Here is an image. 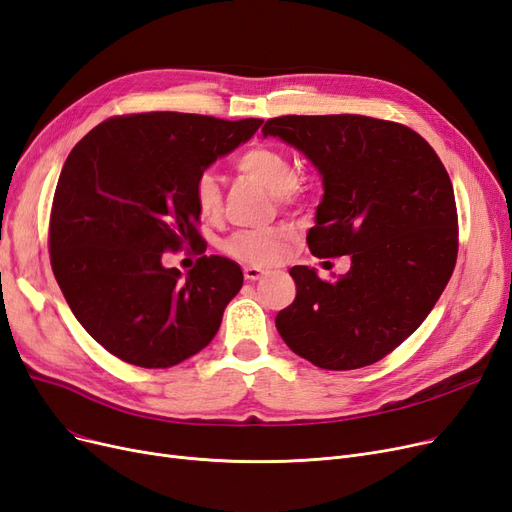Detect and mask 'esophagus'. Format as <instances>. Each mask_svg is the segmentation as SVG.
<instances>
[{
	"instance_id": "34e87169",
	"label": "esophagus",
	"mask_w": 512,
	"mask_h": 512,
	"mask_svg": "<svg viewBox=\"0 0 512 512\" xmlns=\"http://www.w3.org/2000/svg\"><path fill=\"white\" fill-rule=\"evenodd\" d=\"M243 275H245V279H248V281H258V279H262L267 273H264V271L258 269V267H245V269H243Z\"/></svg>"
}]
</instances>
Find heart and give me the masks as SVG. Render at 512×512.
<instances>
[{"mask_svg": "<svg viewBox=\"0 0 512 512\" xmlns=\"http://www.w3.org/2000/svg\"><path fill=\"white\" fill-rule=\"evenodd\" d=\"M235 167L239 173L267 188L279 201L288 203L294 197L296 169L284 152L269 146H252L237 156ZM192 195H195L201 216L214 218L220 214L222 186L214 173H201L195 180ZM281 241H284V235L279 231H239L226 239L224 252L239 262L269 267L281 258Z\"/></svg>", "mask_w": 512, "mask_h": 512, "instance_id": "heart-1", "label": "heart"}]
</instances>
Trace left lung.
I'll list each match as a JSON object with an SVG mask.
<instances>
[{
    "label": "left lung",
    "mask_w": 512,
    "mask_h": 512,
    "mask_svg": "<svg viewBox=\"0 0 512 512\" xmlns=\"http://www.w3.org/2000/svg\"><path fill=\"white\" fill-rule=\"evenodd\" d=\"M264 137L301 150L324 184L307 243L313 256H351L334 281L292 267L296 298L275 326L301 358L354 370L394 351L426 320L457 260L449 173L424 137L358 114L281 116Z\"/></svg>",
    "instance_id": "obj_1"
}]
</instances>
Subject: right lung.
<instances>
[{
	"label": "right lung",
	"instance_id": "add662e5",
	"mask_svg": "<svg viewBox=\"0 0 512 512\" xmlns=\"http://www.w3.org/2000/svg\"><path fill=\"white\" fill-rule=\"evenodd\" d=\"M260 125L129 114L101 122L69 152L50 211V264L76 320L112 356L169 368L216 337L243 286L239 264L201 256L184 275L163 254L203 241L195 180Z\"/></svg>",
	"mask_w": 512,
	"mask_h": 512
}]
</instances>
